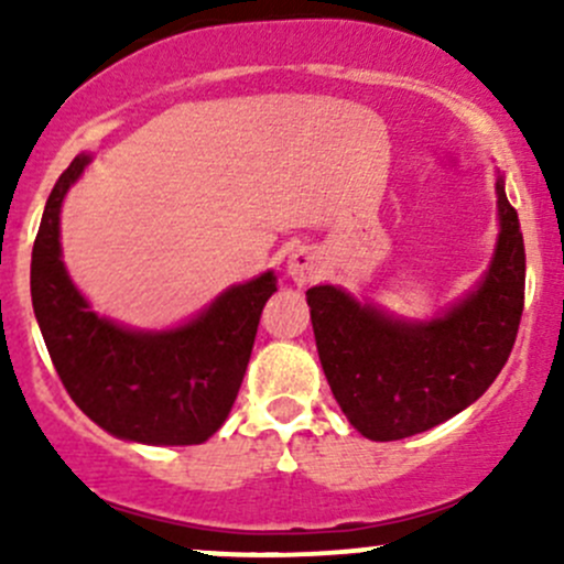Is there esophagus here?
Segmentation results:
<instances>
[{
  "label": "esophagus",
  "instance_id": "esophagus-1",
  "mask_svg": "<svg viewBox=\"0 0 564 564\" xmlns=\"http://www.w3.org/2000/svg\"><path fill=\"white\" fill-rule=\"evenodd\" d=\"M286 272L294 283L303 286V283L316 281L318 272H322V261H318V256L311 248H297L292 256H289Z\"/></svg>",
  "mask_w": 564,
  "mask_h": 564
}]
</instances>
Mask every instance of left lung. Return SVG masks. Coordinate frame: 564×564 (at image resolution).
I'll list each match as a JSON object with an SVG mask.
<instances>
[{"mask_svg":"<svg viewBox=\"0 0 564 564\" xmlns=\"http://www.w3.org/2000/svg\"><path fill=\"white\" fill-rule=\"evenodd\" d=\"M497 207L502 229L491 267L445 316L401 322L335 286L305 292L329 390L368 440H403L445 423L508 362L524 314L527 253L502 176Z\"/></svg>","mask_w":564,"mask_h":564,"instance_id":"1","label":"left lung"}]
</instances>
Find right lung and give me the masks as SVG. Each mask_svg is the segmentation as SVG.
<instances>
[{
  "mask_svg": "<svg viewBox=\"0 0 564 564\" xmlns=\"http://www.w3.org/2000/svg\"><path fill=\"white\" fill-rule=\"evenodd\" d=\"M78 155L45 202L32 248V305L67 395L108 434L144 445H202L229 417L275 275L231 286L166 333L124 329L89 311L59 248V209L84 172Z\"/></svg>",
  "mask_w": 564,
  "mask_h": 564,
  "instance_id": "obj_1",
  "label": "right lung"
}]
</instances>
